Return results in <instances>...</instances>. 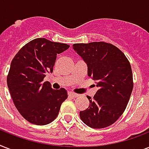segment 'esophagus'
I'll return each instance as SVG.
<instances>
[{"instance_id": "esophagus-1", "label": "esophagus", "mask_w": 149, "mask_h": 149, "mask_svg": "<svg viewBox=\"0 0 149 149\" xmlns=\"http://www.w3.org/2000/svg\"><path fill=\"white\" fill-rule=\"evenodd\" d=\"M69 96L72 98H75V97H79V94L73 93V92H70V93H69Z\"/></svg>"}]
</instances>
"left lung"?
I'll return each instance as SVG.
<instances>
[{
	"instance_id": "8db88e82",
	"label": "left lung",
	"mask_w": 149,
	"mask_h": 149,
	"mask_svg": "<svg viewBox=\"0 0 149 149\" xmlns=\"http://www.w3.org/2000/svg\"><path fill=\"white\" fill-rule=\"evenodd\" d=\"M72 48L87 64L88 76L99 87L93 99L87 96L90 104L79 117L92 128L108 127L122 115L129 101L134 85L131 64L111 43H77Z\"/></svg>"
}]
</instances>
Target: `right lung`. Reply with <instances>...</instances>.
Here are the masks:
<instances>
[{"mask_svg": "<svg viewBox=\"0 0 149 149\" xmlns=\"http://www.w3.org/2000/svg\"><path fill=\"white\" fill-rule=\"evenodd\" d=\"M69 48L67 44L38 38L24 45L12 59L7 84L16 108L29 122L45 125L57 118L67 91L53 90L49 82L42 81L53 71L56 56Z\"/></svg>", "mask_w": 149, "mask_h": 149, "instance_id": "right-lung-1", "label": "right lung"}]
</instances>
